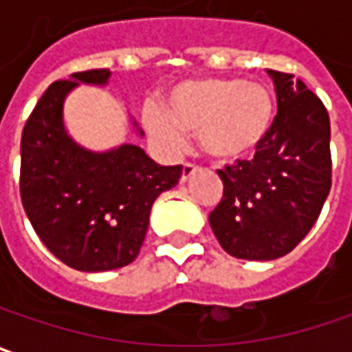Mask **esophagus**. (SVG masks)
Masks as SVG:
<instances>
[{
	"label": "esophagus",
	"mask_w": 352,
	"mask_h": 352,
	"mask_svg": "<svg viewBox=\"0 0 352 352\" xmlns=\"http://www.w3.org/2000/svg\"><path fill=\"white\" fill-rule=\"evenodd\" d=\"M195 171H197V165H193V163H185V165H183V171H181V181H183V183H187Z\"/></svg>",
	"instance_id": "obj_1"
}]
</instances>
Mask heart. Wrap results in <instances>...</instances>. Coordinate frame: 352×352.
Wrapping results in <instances>:
<instances>
[{
	"label": "heart",
	"instance_id": "obj_1",
	"mask_svg": "<svg viewBox=\"0 0 352 352\" xmlns=\"http://www.w3.org/2000/svg\"><path fill=\"white\" fill-rule=\"evenodd\" d=\"M273 119L271 89L235 77L183 81L167 97L165 111L147 107L143 113L147 133L165 149H179L183 133H197L201 151L221 163L253 155Z\"/></svg>",
	"mask_w": 352,
	"mask_h": 352
}]
</instances>
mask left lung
Returning <instances> with one entry per match:
<instances>
[{
	"label": "left lung",
	"mask_w": 352,
	"mask_h": 352,
	"mask_svg": "<svg viewBox=\"0 0 352 352\" xmlns=\"http://www.w3.org/2000/svg\"><path fill=\"white\" fill-rule=\"evenodd\" d=\"M267 73L277 91L273 127L253 159L219 169L223 199L209 215L221 247L247 261L291 253L331 191V121L322 101L291 73Z\"/></svg>",
	"instance_id": "1"
}]
</instances>
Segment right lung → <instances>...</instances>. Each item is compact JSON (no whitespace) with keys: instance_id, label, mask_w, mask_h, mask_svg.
<instances>
[{"instance_id":"right-lung-1","label":"right lung","mask_w":352,"mask_h":352,"mask_svg":"<svg viewBox=\"0 0 352 352\" xmlns=\"http://www.w3.org/2000/svg\"><path fill=\"white\" fill-rule=\"evenodd\" d=\"M109 75V69H89L52 83L21 133L25 215L55 257L85 273L133 263L155 199L175 187L183 171L181 165H159L131 143L97 153L69 137L65 97L79 83L105 85Z\"/></svg>"}]
</instances>
